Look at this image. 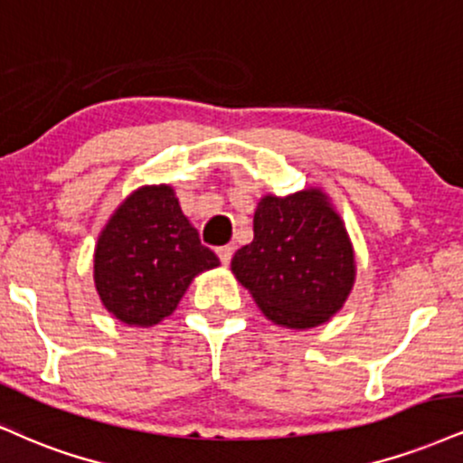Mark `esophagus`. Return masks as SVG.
I'll use <instances>...</instances> for the list:
<instances>
[{"mask_svg": "<svg viewBox=\"0 0 463 463\" xmlns=\"http://www.w3.org/2000/svg\"><path fill=\"white\" fill-rule=\"evenodd\" d=\"M232 252H235V246H222V248H217V256H220L222 265H228V263H231Z\"/></svg>", "mask_w": 463, "mask_h": 463, "instance_id": "obj_1", "label": "esophagus"}]
</instances>
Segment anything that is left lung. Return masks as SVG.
<instances>
[{"label": "left lung", "mask_w": 463, "mask_h": 463, "mask_svg": "<svg viewBox=\"0 0 463 463\" xmlns=\"http://www.w3.org/2000/svg\"><path fill=\"white\" fill-rule=\"evenodd\" d=\"M231 269L267 319L293 330L336 315L355 280L352 241L321 189L260 198L252 243L237 250Z\"/></svg>", "instance_id": "left-lung-1"}]
</instances>
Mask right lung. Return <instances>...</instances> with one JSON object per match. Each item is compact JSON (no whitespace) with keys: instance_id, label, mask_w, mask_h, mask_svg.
Instances as JSON below:
<instances>
[{"instance_id":"add662e5","label":"right lung","mask_w":463,"mask_h":463,"mask_svg":"<svg viewBox=\"0 0 463 463\" xmlns=\"http://www.w3.org/2000/svg\"><path fill=\"white\" fill-rule=\"evenodd\" d=\"M217 265L175 189L150 185L133 192L99 235L94 285L116 319L150 327L175 313L194 276Z\"/></svg>"}]
</instances>
